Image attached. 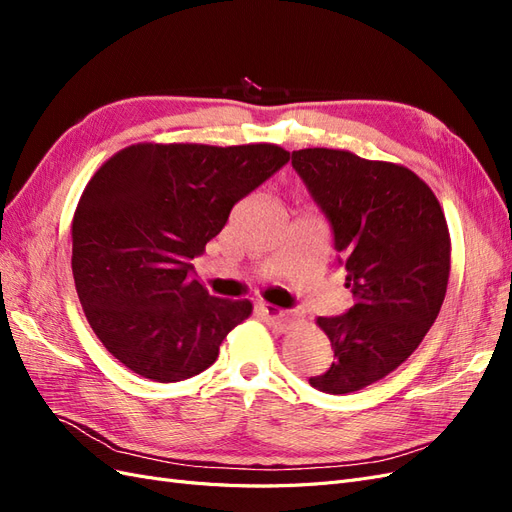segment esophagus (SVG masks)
Masks as SVG:
<instances>
[{
    "instance_id": "obj_1",
    "label": "esophagus",
    "mask_w": 512,
    "mask_h": 512,
    "mask_svg": "<svg viewBox=\"0 0 512 512\" xmlns=\"http://www.w3.org/2000/svg\"><path fill=\"white\" fill-rule=\"evenodd\" d=\"M258 309H260V314L265 316V320L269 324H273L277 331L290 329V324L294 322V318H297V314L286 312V309H280V307H275V305H260Z\"/></svg>"
}]
</instances>
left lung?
Masks as SVG:
<instances>
[{
  "label": "left lung",
  "instance_id": "left-lung-1",
  "mask_svg": "<svg viewBox=\"0 0 512 512\" xmlns=\"http://www.w3.org/2000/svg\"><path fill=\"white\" fill-rule=\"evenodd\" d=\"M297 170L333 230L354 305L318 318L333 365L309 384L346 395L404 363L436 322L451 273V237L429 185L410 168L342 149L292 151Z\"/></svg>",
  "mask_w": 512,
  "mask_h": 512
}]
</instances>
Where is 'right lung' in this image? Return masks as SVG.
I'll return each mask as SVG.
<instances>
[{
    "label": "right lung",
    "instance_id": "1",
    "mask_svg": "<svg viewBox=\"0 0 512 512\" xmlns=\"http://www.w3.org/2000/svg\"><path fill=\"white\" fill-rule=\"evenodd\" d=\"M288 160L269 143H141L98 168L74 211L72 275L87 322L119 363L156 382L215 363L252 303L211 297L192 260Z\"/></svg>",
    "mask_w": 512,
    "mask_h": 512
}]
</instances>
